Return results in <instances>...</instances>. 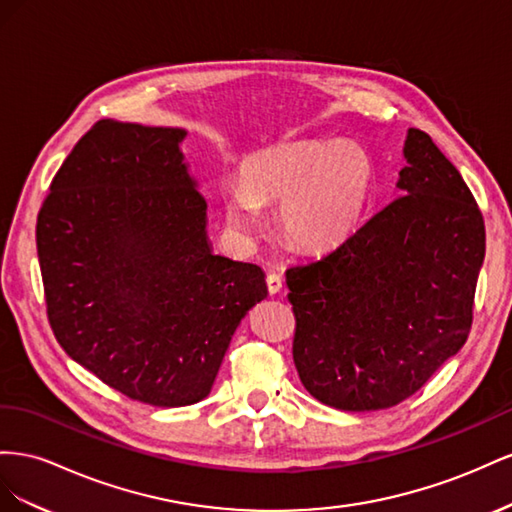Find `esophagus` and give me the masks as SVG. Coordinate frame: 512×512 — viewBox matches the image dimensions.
<instances>
[{
    "label": "esophagus",
    "mask_w": 512,
    "mask_h": 512,
    "mask_svg": "<svg viewBox=\"0 0 512 512\" xmlns=\"http://www.w3.org/2000/svg\"><path fill=\"white\" fill-rule=\"evenodd\" d=\"M281 289H283L281 274H268V291H270V294H272V296L279 294Z\"/></svg>",
    "instance_id": "obj_1"
}]
</instances>
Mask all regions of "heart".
I'll return each mask as SVG.
<instances>
[{
	"label": "heart",
	"instance_id": "1",
	"mask_svg": "<svg viewBox=\"0 0 512 512\" xmlns=\"http://www.w3.org/2000/svg\"><path fill=\"white\" fill-rule=\"evenodd\" d=\"M373 191L369 154L354 141L296 139L251 156L242 184L223 195L227 225L240 236L264 229V203L279 201L276 223L300 253H324L352 236Z\"/></svg>",
	"mask_w": 512,
	"mask_h": 512
}]
</instances>
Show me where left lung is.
Returning <instances> with one entry per match:
<instances>
[{"label":"left lung","mask_w":512,"mask_h":512,"mask_svg":"<svg viewBox=\"0 0 512 512\" xmlns=\"http://www.w3.org/2000/svg\"><path fill=\"white\" fill-rule=\"evenodd\" d=\"M403 158L397 199L324 259L285 274L300 382L345 412L412 397L472 328L483 214L427 133L407 130Z\"/></svg>","instance_id":"obj_1"}]
</instances>
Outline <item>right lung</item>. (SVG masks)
Segmentation results:
<instances>
[{
    "instance_id": "1",
    "label": "right lung",
    "mask_w": 512,
    "mask_h": 512,
    "mask_svg": "<svg viewBox=\"0 0 512 512\" xmlns=\"http://www.w3.org/2000/svg\"><path fill=\"white\" fill-rule=\"evenodd\" d=\"M186 135L100 120L57 171L36 227L55 339L156 407L206 399L233 332L268 296L259 266L212 253Z\"/></svg>"
}]
</instances>
